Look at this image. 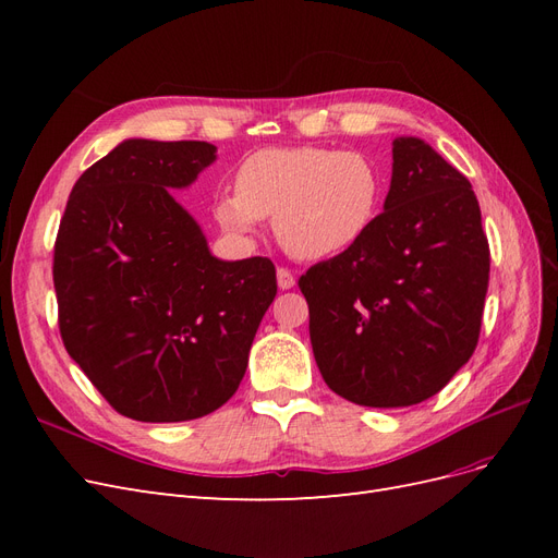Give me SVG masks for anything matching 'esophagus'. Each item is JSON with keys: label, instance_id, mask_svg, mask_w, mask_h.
I'll list each match as a JSON object with an SVG mask.
<instances>
[{"label": "esophagus", "instance_id": "34e87169", "mask_svg": "<svg viewBox=\"0 0 558 558\" xmlns=\"http://www.w3.org/2000/svg\"><path fill=\"white\" fill-rule=\"evenodd\" d=\"M277 283H279V289H281V291H289V289H293V286H295V277H293L291 269L279 267V269H277Z\"/></svg>", "mask_w": 558, "mask_h": 558}]
</instances>
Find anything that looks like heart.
I'll return each mask as SVG.
<instances>
[{"instance_id":"heart-1","label":"heart","mask_w":558,"mask_h":558,"mask_svg":"<svg viewBox=\"0 0 558 558\" xmlns=\"http://www.w3.org/2000/svg\"><path fill=\"white\" fill-rule=\"evenodd\" d=\"M386 195L381 165L361 150L320 146L260 148L242 160L234 193L218 195L214 218L251 234L275 218L279 244L300 260L332 258L375 228Z\"/></svg>"}]
</instances>
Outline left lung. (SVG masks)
<instances>
[{
	"label": "left lung",
	"mask_w": 558,
	"mask_h": 558,
	"mask_svg": "<svg viewBox=\"0 0 558 558\" xmlns=\"http://www.w3.org/2000/svg\"><path fill=\"white\" fill-rule=\"evenodd\" d=\"M488 265L470 181L424 140H393L375 228L298 281L320 377L365 408L442 391L477 347Z\"/></svg>",
	"instance_id": "left-lung-1"
}]
</instances>
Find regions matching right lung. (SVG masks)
Segmentation results:
<instances>
[{
    "mask_svg": "<svg viewBox=\"0 0 558 558\" xmlns=\"http://www.w3.org/2000/svg\"><path fill=\"white\" fill-rule=\"evenodd\" d=\"M214 160L207 142L125 140L66 199L53 256L62 342L134 421L174 424L226 404L277 295L272 260L211 256L172 195Z\"/></svg>",
    "mask_w": 558,
    "mask_h": 558,
    "instance_id": "1",
    "label": "right lung"
}]
</instances>
